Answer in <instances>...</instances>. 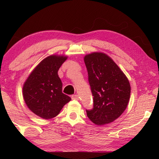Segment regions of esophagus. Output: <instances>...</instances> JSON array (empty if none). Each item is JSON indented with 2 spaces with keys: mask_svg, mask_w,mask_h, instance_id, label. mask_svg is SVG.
<instances>
[{
  "mask_svg": "<svg viewBox=\"0 0 159 159\" xmlns=\"http://www.w3.org/2000/svg\"><path fill=\"white\" fill-rule=\"evenodd\" d=\"M79 95H73L71 96V99H76V100H78L79 99Z\"/></svg>",
  "mask_w": 159,
  "mask_h": 159,
  "instance_id": "34e87169",
  "label": "esophagus"
}]
</instances>
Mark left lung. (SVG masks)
Listing matches in <instances>:
<instances>
[{
	"label": "left lung",
	"instance_id": "obj_1",
	"mask_svg": "<svg viewBox=\"0 0 159 159\" xmlns=\"http://www.w3.org/2000/svg\"><path fill=\"white\" fill-rule=\"evenodd\" d=\"M93 96V109L87 116L98 125L114 121L127 108L130 97V82L107 54L94 52L84 57Z\"/></svg>",
	"mask_w": 159,
	"mask_h": 159
}]
</instances>
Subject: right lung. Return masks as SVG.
Masks as SVG:
<instances>
[{"mask_svg":"<svg viewBox=\"0 0 159 159\" xmlns=\"http://www.w3.org/2000/svg\"><path fill=\"white\" fill-rule=\"evenodd\" d=\"M67 57L62 55L45 57L35 67L23 85L22 95L26 106L43 119L55 117L71 99L62 93V83L57 74Z\"/></svg>","mask_w":159,"mask_h":159,"instance_id":"1","label":"right lung"}]
</instances>
